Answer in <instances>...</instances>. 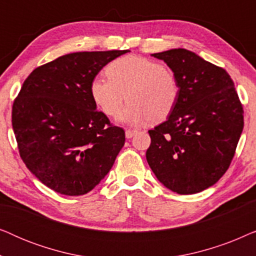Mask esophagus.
Instances as JSON below:
<instances>
[{
  "label": "esophagus",
  "instance_id": "esophagus-1",
  "mask_svg": "<svg viewBox=\"0 0 256 256\" xmlns=\"http://www.w3.org/2000/svg\"><path fill=\"white\" fill-rule=\"evenodd\" d=\"M135 134H138V130H135V129H127L126 130V138H132Z\"/></svg>",
  "mask_w": 256,
  "mask_h": 256
}]
</instances>
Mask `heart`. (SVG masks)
<instances>
[{
    "label": "heart",
    "mask_w": 256,
    "mask_h": 256,
    "mask_svg": "<svg viewBox=\"0 0 256 256\" xmlns=\"http://www.w3.org/2000/svg\"><path fill=\"white\" fill-rule=\"evenodd\" d=\"M107 78L96 76L90 85L93 102L104 114L130 124L150 120L158 122L170 115L180 94V79L172 70L160 62L126 56L115 59L106 68Z\"/></svg>",
    "instance_id": "heart-1"
}]
</instances>
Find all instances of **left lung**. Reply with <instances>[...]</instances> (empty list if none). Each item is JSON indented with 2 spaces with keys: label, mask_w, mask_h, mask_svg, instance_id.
Masks as SVG:
<instances>
[{
  "label": "left lung",
  "mask_w": 256,
  "mask_h": 256,
  "mask_svg": "<svg viewBox=\"0 0 256 256\" xmlns=\"http://www.w3.org/2000/svg\"><path fill=\"white\" fill-rule=\"evenodd\" d=\"M176 73L177 104L149 130L146 160L160 183L180 194L216 184L232 162L244 129V110L225 70L194 52L172 48L152 54Z\"/></svg>",
  "instance_id": "left-lung-1"
}]
</instances>
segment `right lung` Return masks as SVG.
Segmentation results:
<instances>
[{"instance_id": "right-lung-1", "label": "right lung", "mask_w": 256, "mask_h": 256, "mask_svg": "<svg viewBox=\"0 0 256 256\" xmlns=\"http://www.w3.org/2000/svg\"><path fill=\"white\" fill-rule=\"evenodd\" d=\"M128 50L74 52L34 68L14 101L20 158L44 185L65 196L93 190L124 144V130L96 110L90 85Z\"/></svg>"}]
</instances>
